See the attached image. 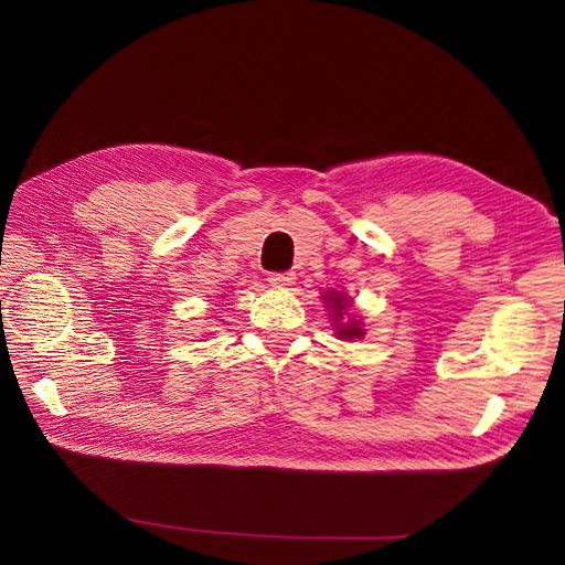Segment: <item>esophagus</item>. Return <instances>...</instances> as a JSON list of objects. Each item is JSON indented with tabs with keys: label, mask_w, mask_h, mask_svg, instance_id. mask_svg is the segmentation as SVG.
Listing matches in <instances>:
<instances>
[{
	"label": "esophagus",
	"mask_w": 565,
	"mask_h": 565,
	"mask_svg": "<svg viewBox=\"0 0 565 565\" xmlns=\"http://www.w3.org/2000/svg\"><path fill=\"white\" fill-rule=\"evenodd\" d=\"M269 281L274 284V286H294V281H296V274L294 271H274V274H269Z\"/></svg>",
	"instance_id": "34e87169"
}]
</instances>
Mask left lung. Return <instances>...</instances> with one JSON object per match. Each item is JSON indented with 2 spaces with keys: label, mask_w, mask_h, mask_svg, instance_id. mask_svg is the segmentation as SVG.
<instances>
[{
  "label": "left lung",
  "mask_w": 565,
  "mask_h": 565,
  "mask_svg": "<svg viewBox=\"0 0 565 565\" xmlns=\"http://www.w3.org/2000/svg\"><path fill=\"white\" fill-rule=\"evenodd\" d=\"M322 301L330 303L332 308V322H334V332H338L340 340H362L364 338V328L362 320L347 318V310H350V301H347L344 294L338 291H328L322 296Z\"/></svg>",
  "instance_id": "obj_1"
}]
</instances>
